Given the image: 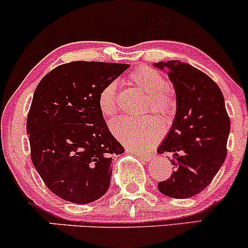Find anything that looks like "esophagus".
Returning <instances> with one entry per match:
<instances>
[{"instance_id": "obj_1", "label": "esophagus", "mask_w": 248, "mask_h": 248, "mask_svg": "<svg viewBox=\"0 0 248 248\" xmlns=\"http://www.w3.org/2000/svg\"><path fill=\"white\" fill-rule=\"evenodd\" d=\"M138 154V155H140L142 158H144V160H149V158H152V154L150 153H135Z\"/></svg>"}]
</instances>
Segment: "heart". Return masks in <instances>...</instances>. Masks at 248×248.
Listing matches in <instances>:
<instances>
[{"label": "heart", "mask_w": 248, "mask_h": 248, "mask_svg": "<svg viewBox=\"0 0 248 248\" xmlns=\"http://www.w3.org/2000/svg\"><path fill=\"white\" fill-rule=\"evenodd\" d=\"M129 80L147 95L144 110L150 109L160 115H168L175 107V95L166 85V79L156 70L140 66L129 75ZM99 109L105 118H113L119 109V87L115 81L108 82L98 98ZM112 132L119 140L135 149H147L158 140L161 128L150 115L139 119L119 118L110 124Z\"/></svg>", "instance_id": "heart-1"}]
</instances>
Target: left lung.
I'll list each match as a JSON object with an SVG mask.
<instances>
[{"label":"left lung","instance_id":"1","mask_svg":"<svg viewBox=\"0 0 248 248\" xmlns=\"http://www.w3.org/2000/svg\"><path fill=\"white\" fill-rule=\"evenodd\" d=\"M167 70L176 91V116L157 153L172 156L173 172L158 183V190L172 198H189L203 191L227 154L230 118L218 85L187 62H155Z\"/></svg>","mask_w":248,"mask_h":248}]
</instances>
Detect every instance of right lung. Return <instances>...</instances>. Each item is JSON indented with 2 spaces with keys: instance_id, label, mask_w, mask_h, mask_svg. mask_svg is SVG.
Here are the masks:
<instances>
[{
  "instance_id": "add662e5",
  "label": "right lung",
  "mask_w": 248,
  "mask_h": 248,
  "mask_svg": "<svg viewBox=\"0 0 248 248\" xmlns=\"http://www.w3.org/2000/svg\"><path fill=\"white\" fill-rule=\"evenodd\" d=\"M129 65L72 62L57 66L39 81L28 113L31 161L56 196L87 204L109 187L112 161L124 152L99 109L108 82Z\"/></svg>"
}]
</instances>
